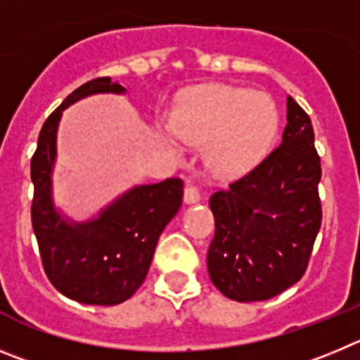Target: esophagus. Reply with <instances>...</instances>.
Segmentation results:
<instances>
[{"label": "esophagus", "mask_w": 360, "mask_h": 360, "mask_svg": "<svg viewBox=\"0 0 360 360\" xmlns=\"http://www.w3.org/2000/svg\"><path fill=\"white\" fill-rule=\"evenodd\" d=\"M200 200V193L193 184H186L184 188V202L186 204H195Z\"/></svg>", "instance_id": "obj_1"}]
</instances>
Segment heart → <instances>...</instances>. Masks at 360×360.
I'll return each mask as SVG.
<instances>
[{
	"mask_svg": "<svg viewBox=\"0 0 360 360\" xmlns=\"http://www.w3.org/2000/svg\"><path fill=\"white\" fill-rule=\"evenodd\" d=\"M172 129L188 143H207L208 165L231 176L264 156L278 129V109L265 93L226 84L208 86L181 103Z\"/></svg>",
	"mask_w": 360,
	"mask_h": 360,
	"instance_id": "b5f03b06",
	"label": "heart"
}]
</instances>
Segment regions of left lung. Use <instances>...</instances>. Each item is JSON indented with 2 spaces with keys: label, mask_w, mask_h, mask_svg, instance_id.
<instances>
[{
  "label": "left lung",
  "mask_w": 360,
  "mask_h": 360,
  "mask_svg": "<svg viewBox=\"0 0 360 360\" xmlns=\"http://www.w3.org/2000/svg\"><path fill=\"white\" fill-rule=\"evenodd\" d=\"M319 179L312 122L287 96L281 143L251 172L210 197L215 236L208 271L226 297L264 301L301 280L321 228Z\"/></svg>",
  "instance_id": "left-lung-1"
}]
</instances>
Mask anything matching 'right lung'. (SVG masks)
Masks as SVG:
<instances>
[{
    "label": "right lung",
    "mask_w": 360,
    "mask_h": 360,
    "mask_svg": "<svg viewBox=\"0 0 360 360\" xmlns=\"http://www.w3.org/2000/svg\"><path fill=\"white\" fill-rule=\"evenodd\" d=\"M98 93L124 95L125 87L111 77L82 84L48 116L39 132L30 163L32 226L44 273L55 289L86 305H118L147 278L160 235L183 202V181L172 177L131 188L84 222L60 215L51 195L60 116L71 103Z\"/></svg>",
    "instance_id": "add662e5"
}]
</instances>
